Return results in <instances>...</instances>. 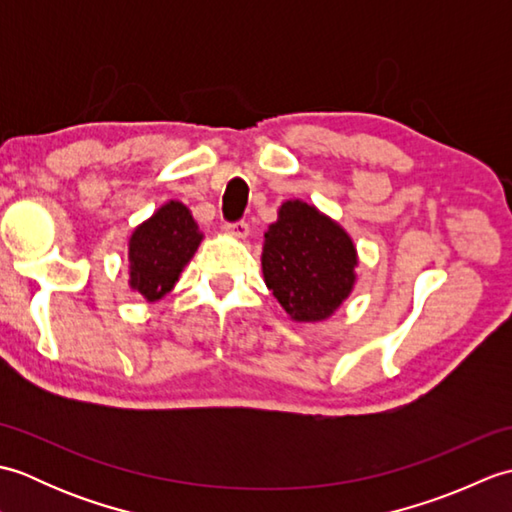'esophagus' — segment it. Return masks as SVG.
Wrapping results in <instances>:
<instances>
[{
	"mask_svg": "<svg viewBox=\"0 0 512 512\" xmlns=\"http://www.w3.org/2000/svg\"><path fill=\"white\" fill-rule=\"evenodd\" d=\"M224 231H226L228 235L237 237V239H244V237L248 235V224H246L244 220H239V222H228V224H224Z\"/></svg>",
	"mask_w": 512,
	"mask_h": 512,
	"instance_id": "esophagus-1",
	"label": "esophagus"
}]
</instances>
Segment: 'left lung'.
I'll return each instance as SVG.
<instances>
[{
  "instance_id": "8db88e82",
  "label": "left lung",
  "mask_w": 512,
  "mask_h": 512,
  "mask_svg": "<svg viewBox=\"0 0 512 512\" xmlns=\"http://www.w3.org/2000/svg\"><path fill=\"white\" fill-rule=\"evenodd\" d=\"M262 270L268 290L297 323L325 321L356 284L352 237L303 200H286L264 235Z\"/></svg>"
}]
</instances>
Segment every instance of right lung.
Masks as SVG:
<instances>
[{
    "label": "right lung",
    "instance_id": "obj_1",
    "mask_svg": "<svg viewBox=\"0 0 512 512\" xmlns=\"http://www.w3.org/2000/svg\"><path fill=\"white\" fill-rule=\"evenodd\" d=\"M202 239L187 206L178 200L162 204L129 237V288L151 303L165 297Z\"/></svg>",
    "mask_w": 512,
    "mask_h": 512
}]
</instances>
